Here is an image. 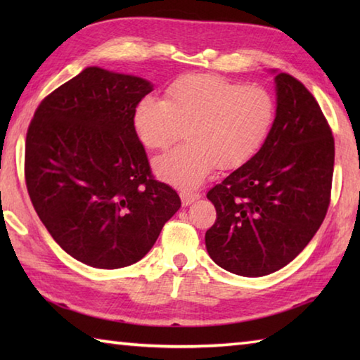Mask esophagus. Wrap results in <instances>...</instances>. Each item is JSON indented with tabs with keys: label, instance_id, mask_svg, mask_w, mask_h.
Listing matches in <instances>:
<instances>
[{
	"label": "esophagus",
	"instance_id": "1",
	"mask_svg": "<svg viewBox=\"0 0 360 360\" xmlns=\"http://www.w3.org/2000/svg\"><path fill=\"white\" fill-rule=\"evenodd\" d=\"M198 198H200V193H197V192H191V191L181 192V200H182V205H184V206L192 205L193 202H197Z\"/></svg>",
	"mask_w": 360,
	"mask_h": 360
}]
</instances>
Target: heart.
<instances>
[{
  "mask_svg": "<svg viewBox=\"0 0 360 360\" xmlns=\"http://www.w3.org/2000/svg\"><path fill=\"white\" fill-rule=\"evenodd\" d=\"M276 119L273 96L216 75H187L167 100L144 96L135 108L136 136L150 150L167 149L187 129L188 144L155 158L158 179L179 188L202 184L216 165L233 169L257 154Z\"/></svg>",
  "mask_w": 360,
  "mask_h": 360,
  "instance_id": "heart-1",
  "label": "heart"
}]
</instances>
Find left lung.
<instances>
[{"label":"left lung","instance_id":"left-lung-1","mask_svg":"<svg viewBox=\"0 0 360 360\" xmlns=\"http://www.w3.org/2000/svg\"><path fill=\"white\" fill-rule=\"evenodd\" d=\"M276 119L251 160L208 192L217 219L206 251L240 276L257 278L294 260L330 203L335 146L318 101L302 82L271 70Z\"/></svg>","mask_w":360,"mask_h":360}]
</instances>
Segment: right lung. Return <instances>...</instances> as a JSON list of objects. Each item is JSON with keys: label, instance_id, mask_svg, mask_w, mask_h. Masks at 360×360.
<instances>
[{"label": "right lung", "instance_id": "add662e5", "mask_svg": "<svg viewBox=\"0 0 360 360\" xmlns=\"http://www.w3.org/2000/svg\"><path fill=\"white\" fill-rule=\"evenodd\" d=\"M148 79L87 66L46 96L28 127L25 179L42 224L65 252L114 270L141 260L181 208L150 174L133 127Z\"/></svg>", "mask_w": 360, "mask_h": 360}]
</instances>
